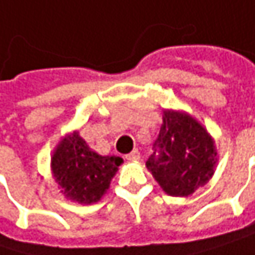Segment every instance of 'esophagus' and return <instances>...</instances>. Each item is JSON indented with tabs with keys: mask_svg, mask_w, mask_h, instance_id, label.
<instances>
[{
	"mask_svg": "<svg viewBox=\"0 0 255 255\" xmlns=\"http://www.w3.org/2000/svg\"><path fill=\"white\" fill-rule=\"evenodd\" d=\"M140 157H141V156H140V151H138L137 148L132 150L131 153H128L127 156H126V158L129 160V161H137V160H140Z\"/></svg>",
	"mask_w": 255,
	"mask_h": 255,
	"instance_id": "34e87169",
	"label": "esophagus"
}]
</instances>
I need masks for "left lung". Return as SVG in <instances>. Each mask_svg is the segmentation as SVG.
I'll return each mask as SVG.
<instances>
[{"label":"left lung","instance_id":"8db88e82","mask_svg":"<svg viewBox=\"0 0 255 255\" xmlns=\"http://www.w3.org/2000/svg\"><path fill=\"white\" fill-rule=\"evenodd\" d=\"M153 148L145 166L170 196H189L214 176L218 161L215 142L189 114L164 110Z\"/></svg>","mask_w":255,"mask_h":255}]
</instances>
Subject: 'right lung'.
<instances>
[{"instance_id": "add662e5", "label": "right lung", "mask_w": 255, "mask_h": 255, "mask_svg": "<svg viewBox=\"0 0 255 255\" xmlns=\"http://www.w3.org/2000/svg\"><path fill=\"white\" fill-rule=\"evenodd\" d=\"M121 163V157L92 151L79 132L73 131L53 151L52 172L68 199L91 205L107 192Z\"/></svg>"}]
</instances>
